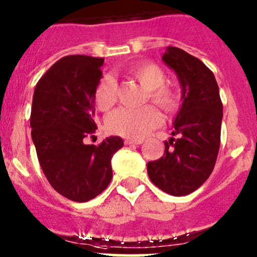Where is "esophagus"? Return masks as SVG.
<instances>
[{"label":"esophagus","instance_id":"obj_1","mask_svg":"<svg viewBox=\"0 0 257 257\" xmlns=\"http://www.w3.org/2000/svg\"><path fill=\"white\" fill-rule=\"evenodd\" d=\"M124 143H125L126 145H140V144L144 143V140H142V139H125L124 140Z\"/></svg>","mask_w":257,"mask_h":257}]
</instances>
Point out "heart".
I'll use <instances>...</instances> for the list:
<instances>
[{
  "label": "heart",
  "instance_id": "obj_1",
  "mask_svg": "<svg viewBox=\"0 0 257 257\" xmlns=\"http://www.w3.org/2000/svg\"><path fill=\"white\" fill-rule=\"evenodd\" d=\"M126 74L145 89L144 102L151 101L166 113H173L180 106L179 91L174 86L166 84L167 75L165 70L154 62H142L131 67ZM117 81L109 75L100 79L94 92L95 105L100 111L108 112L117 103ZM162 117L156 107L148 105L142 108H119L114 111L106 120L108 133L129 138L142 139L152 129L161 124Z\"/></svg>",
  "mask_w": 257,
  "mask_h": 257
}]
</instances>
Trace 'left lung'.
I'll list each match as a JSON object with an SVG mask.
<instances>
[{
  "label": "left lung",
  "instance_id": "1",
  "mask_svg": "<svg viewBox=\"0 0 257 257\" xmlns=\"http://www.w3.org/2000/svg\"><path fill=\"white\" fill-rule=\"evenodd\" d=\"M162 60L182 85V106L173 123V137L165 154L148 163L151 182L165 193L184 196L212 173L221 143L223 105L215 75L199 58L168 46Z\"/></svg>",
  "mask_w": 257,
  "mask_h": 257
}]
</instances>
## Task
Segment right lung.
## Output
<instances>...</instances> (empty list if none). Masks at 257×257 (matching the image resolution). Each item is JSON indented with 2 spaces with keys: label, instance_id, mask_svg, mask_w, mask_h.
<instances>
[{
  "label": "right lung",
  "instance_id": "add662e5",
  "mask_svg": "<svg viewBox=\"0 0 257 257\" xmlns=\"http://www.w3.org/2000/svg\"><path fill=\"white\" fill-rule=\"evenodd\" d=\"M102 64L103 58L66 56L34 90L30 126L39 163L51 187L72 201H89L105 190L112 179V156L123 146L119 137L97 146L84 144L97 129L94 92Z\"/></svg>",
  "mask_w": 257,
  "mask_h": 257
}]
</instances>
